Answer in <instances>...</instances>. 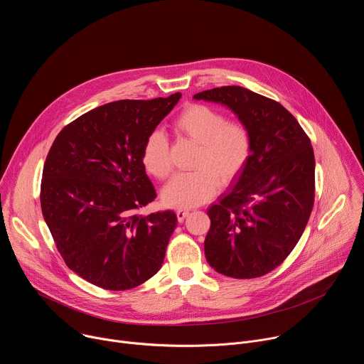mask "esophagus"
Wrapping results in <instances>:
<instances>
[{
	"instance_id": "obj_1",
	"label": "esophagus",
	"mask_w": 364,
	"mask_h": 364,
	"mask_svg": "<svg viewBox=\"0 0 364 364\" xmlns=\"http://www.w3.org/2000/svg\"><path fill=\"white\" fill-rule=\"evenodd\" d=\"M177 220L181 223V222H184V219L190 215V210H177Z\"/></svg>"
}]
</instances>
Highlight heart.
I'll return each mask as SVG.
<instances>
[{"label":"heart","mask_w":364,"mask_h":364,"mask_svg":"<svg viewBox=\"0 0 364 364\" xmlns=\"http://www.w3.org/2000/svg\"><path fill=\"white\" fill-rule=\"evenodd\" d=\"M176 134L198 144L193 168L196 171L174 177L163 190L166 205L190 209L209 201L222 184L235 181L246 167L252 139L249 129L237 121L205 105L191 103L176 117ZM141 160L144 168L159 180L167 178L173 171L170 145L161 131H151L142 145Z\"/></svg>","instance_id":"obj_1"}]
</instances>
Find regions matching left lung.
I'll return each instance as SVG.
<instances>
[{
  "label": "left lung",
  "mask_w": 364,
  "mask_h": 364,
  "mask_svg": "<svg viewBox=\"0 0 364 364\" xmlns=\"http://www.w3.org/2000/svg\"><path fill=\"white\" fill-rule=\"evenodd\" d=\"M194 99L228 107L249 129L250 159L218 204L209 207L204 255L219 274L267 275L298 243L314 205L311 141L281 103L240 86L203 90Z\"/></svg>",
  "instance_id": "1"
}]
</instances>
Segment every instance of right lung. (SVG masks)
I'll return each mask as SVG.
<instances>
[{
    "instance_id": "right-lung-1",
    "label": "right lung",
    "mask_w": 364,
    "mask_h": 364,
    "mask_svg": "<svg viewBox=\"0 0 364 364\" xmlns=\"http://www.w3.org/2000/svg\"><path fill=\"white\" fill-rule=\"evenodd\" d=\"M180 97L177 92L97 107L66 125L47 154L43 218L66 265L96 287L135 288L164 262L177 216L136 213L157 197L141 152Z\"/></svg>"
}]
</instances>
